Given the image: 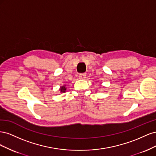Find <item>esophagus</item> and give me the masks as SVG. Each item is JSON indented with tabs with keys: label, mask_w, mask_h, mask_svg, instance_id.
I'll use <instances>...</instances> for the list:
<instances>
[{
	"label": "esophagus",
	"mask_w": 156,
	"mask_h": 156,
	"mask_svg": "<svg viewBox=\"0 0 156 156\" xmlns=\"http://www.w3.org/2000/svg\"><path fill=\"white\" fill-rule=\"evenodd\" d=\"M79 77L81 79H84L87 77V75H86V73H81V74H79Z\"/></svg>",
	"instance_id": "1"
}]
</instances>
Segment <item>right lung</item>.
Returning a JSON list of instances; mask_svg holds the SVG:
<instances>
[{"mask_svg": "<svg viewBox=\"0 0 156 156\" xmlns=\"http://www.w3.org/2000/svg\"><path fill=\"white\" fill-rule=\"evenodd\" d=\"M66 85L62 86V87H61L60 88V92H61V93L65 92H66Z\"/></svg>", "mask_w": 156, "mask_h": 156, "instance_id": "obj_1", "label": "right lung"}]
</instances>
